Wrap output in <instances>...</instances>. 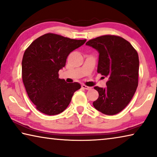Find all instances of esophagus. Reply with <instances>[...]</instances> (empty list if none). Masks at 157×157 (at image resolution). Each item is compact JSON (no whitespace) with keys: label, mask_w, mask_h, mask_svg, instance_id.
Returning <instances> with one entry per match:
<instances>
[{"label":"esophagus","mask_w":157,"mask_h":157,"mask_svg":"<svg viewBox=\"0 0 157 157\" xmlns=\"http://www.w3.org/2000/svg\"><path fill=\"white\" fill-rule=\"evenodd\" d=\"M82 88L84 89H86V90H89V89H91V87H89V86L84 85V84H82Z\"/></svg>","instance_id":"esophagus-1"}]
</instances>
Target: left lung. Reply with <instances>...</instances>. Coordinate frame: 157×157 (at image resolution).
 I'll list each match as a JSON object with an SVG mask.
<instances>
[{
	"label": "left lung",
	"instance_id": "8db88e82",
	"mask_svg": "<svg viewBox=\"0 0 157 157\" xmlns=\"http://www.w3.org/2000/svg\"><path fill=\"white\" fill-rule=\"evenodd\" d=\"M99 52L97 72L107 77V87L95 86L98 98L93 103L97 110L114 115L123 110L138 85L139 59L131 44L120 36L105 35L86 43Z\"/></svg>",
	"mask_w": 157,
	"mask_h": 157
}]
</instances>
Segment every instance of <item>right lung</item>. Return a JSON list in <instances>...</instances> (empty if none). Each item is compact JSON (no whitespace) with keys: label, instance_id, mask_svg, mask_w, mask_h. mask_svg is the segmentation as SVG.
<instances>
[{"label":"right lung","instance_id":"1","mask_svg":"<svg viewBox=\"0 0 157 157\" xmlns=\"http://www.w3.org/2000/svg\"><path fill=\"white\" fill-rule=\"evenodd\" d=\"M86 40H75L46 33L39 37L24 52L22 80L30 100L38 111L47 115L62 113L73 94L81 88L78 82L67 83L59 78L69 54Z\"/></svg>","mask_w":157,"mask_h":157}]
</instances>
